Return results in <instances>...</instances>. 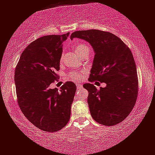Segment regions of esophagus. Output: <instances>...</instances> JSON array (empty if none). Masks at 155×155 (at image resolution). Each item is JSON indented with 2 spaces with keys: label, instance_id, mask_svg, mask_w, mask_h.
Returning <instances> with one entry per match:
<instances>
[{
  "label": "esophagus",
  "instance_id": "esophagus-1",
  "mask_svg": "<svg viewBox=\"0 0 155 155\" xmlns=\"http://www.w3.org/2000/svg\"><path fill=\"white\" fill-rule=\"evenodd\" d=\"M82 87H83V85H82V84H80V83L77 84V89H80V88H81Z\"/></svg>",
  "mask_w": 155,
  "mask_h": 155
}]
</instances>
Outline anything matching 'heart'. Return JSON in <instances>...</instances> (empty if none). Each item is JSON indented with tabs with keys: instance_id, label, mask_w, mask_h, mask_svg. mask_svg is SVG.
<instances>
[{
	"instance_id": "1",
	"label": "heart",
	"mask_w": 155,
	"mask_h": 155,
	"mask_svg": "<svg viewBox=\"0 0 155 155\" xmlns=\"http://www.w3.org/2000/svg\"><path fill=\"white\" fill-rule=\"evenodd\" d=\"M86 49H88L87 46L84 45L83 43L78 44L74 48V51L77 53V54H81L82 51H83ZM84 75H85V72L83 71H76V70H74V71L70 72L69 73V78L72 79V81H81L84 77Z\"/></svg>"
}]
</instances>
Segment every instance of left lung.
<instances>
[{
  "instance_id": "8db88e82",
  "label": "left lung",
  "mask_w": 155,
  "mask_h": 155,
  "mask_svg": "<svg viewBox=\"0 0 155 155\" xmlns=\"http://www.w3.org/2000/svg\"><path fill=\"white\" fill-rule=\"evenodd\" d=\"M80 38L91 44L95 57L88 81L106 83L97 89L84 84L88 91L87 104L95 121L105 126L119 124L129 116L137 99L138 77L130 49L117 36L97 29L74 31L70 39Z\"/></svg>"
}]
</instances>
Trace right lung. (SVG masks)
<instances>
[{
  "label": "right lung",
  "mask_w": 155,
  "mask_h": 155,
  "mask_svg": "<svg viewBox=\"0 0 155 155\" xmlns=\"http://www.w3.org/2000/svg\"><path fill=\"white\" fill-rule=\"evenodd\" d=\"M70 33L47 35L32 41L21 55L15 70L17 102L27 119L47 132L68 123L76 85L68 81L58 89L49 87L58 79L62 45Z\"/></svg>",
  "instance_id": "obj_1"
}]
</instances>
